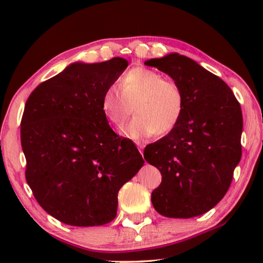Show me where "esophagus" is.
<instances>
[{"label":"esophagus","mask_w":263,"mask_h":263,"mask_svg":"<svg viewBox=\"0 0 263 263\" xmlns=\"http://www.w3.org/2000/svg\"><path fill=\"white\" fill-rule=\"evenodd\" d=\"M137 147H138V149H139V152L142 153V151H144L145 145L142 144V142H137Z\"/></svg>","instance_id":"1"}]
</instances>
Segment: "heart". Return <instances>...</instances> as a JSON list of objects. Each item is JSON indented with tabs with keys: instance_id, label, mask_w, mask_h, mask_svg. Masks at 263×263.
<instances>
[{
	"instance_id": "obj_1",
	"label": "heart",
	"mask_w": 263,
	"mask_h": 263,
	"mask_svg": "<svg viewBox=\"0 0 263 263\" xmlns=\"http://www.w3.org/2000/svg\"><path fill=\"white\" fill-rule=\"evenodd\" d=\"M105 89L101 108L110 124L122 127L135 111L132 121L123 127L122 135L133 140H144L166 135L177 126L184 112V96L179 84L164 79L153 69L136 67Z\"/></svg>"
}]
</instances>
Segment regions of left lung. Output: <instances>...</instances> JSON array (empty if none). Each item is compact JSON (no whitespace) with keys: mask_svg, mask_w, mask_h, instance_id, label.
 Segmentation results:
<instances>
[{"mask_svg":"<svg viewBox=\"0 0 263 263\" xmlns=\"http://www.w3.org/2000/svg\"><path fill=\"white\" fill-rule=\"evenodd\" d=\"M145 65L168 74L184 96L177 126L145 148L162 175L152 204L164 217L201 216L228 193L241 159V108L228 84L188 57L171 53Z\"/></svg>","mask_w":263,"mask_h":263,"instance_id":"obj_1","label":"left lung"}]
</instances>
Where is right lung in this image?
<instances>
[{
  "label": "right lung",
  "instance_id": "obj_1",
  "mask_svg": "<svg viewBox=\"0 0 263 263\" xmlns=\"http://www.w3.org/2000/svg\"><path fill=\"white\" fill-rule=\"evenodd\" d=\"M127 65L119 57L74 62L39 84L25 103L21 142L26 182L39 205L67 225L110 222L117 215L119 189L144 164L101 108L105 89Z\"/></svg>",
  "mask_w": 263,
  "mask_h": 263
}]
</instances>
